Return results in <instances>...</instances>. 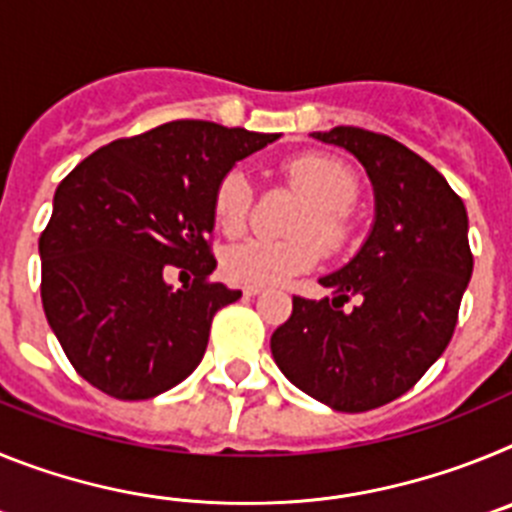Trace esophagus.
<instances>
[{"mask_svg":"<svg viewBox=\"0 0 512 512\" xmlns=\"http://www.w3.org/2000/svg\"><path fill=\"white\" fill-rule=\"evenodd\" d=\"M261 292H264V287H243V295L246 297H256L261 295Z\"/></svg>","mask_w":512,"mask_h":512,"instance_id":"obj_1","label":"esophagus"}]
</instances>
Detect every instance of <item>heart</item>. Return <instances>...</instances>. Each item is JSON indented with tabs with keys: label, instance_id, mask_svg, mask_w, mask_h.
<instances>
[{
	"label": "heart",
	"instance_id": "b5f03b06",
	"mask_svg": "<svg viewBox=\"0 0 512 512\" xmlns=\"http://www.w3.org/2000/svg\"><path fill=\"white\" fill-rule=\"evenodd\" d=\"M282 176L289 187L307 200L292 228L297 238H248L225 248L223 271L233 282L248 287L279 284L318 264L320 246L328 253H341L359 238L354 202L361 184L359 176L341 158L328 153H300L282 166ZM212 212L217 228L228 238L246 233L253 212V187L246 171L230 169L220 179L212 197Z\"/></svg>",
	"mask_w": 512,
	"mask_h": 512
}]
</instances>
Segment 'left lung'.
<instances>
[{"label":"left lung","instance_id":"left-lung-1","mask_svg":"<svg viewBox=\"0 0 512 512\" xmlns=\"http://www.w3.org/2000/svg\"><path fill=\"white\" fill-rule=\"evenodd\" d=\"M354 153L374 184V228L341 271L333 300L292 297L271 336L289 382L341 413H366L413 387L454 336L472 277L467 207L425 158L372 130L312 133ZM351 299L355 307L342 305Z\"/></svg>","mask_w":512,"mask_h":512}]
</instances>
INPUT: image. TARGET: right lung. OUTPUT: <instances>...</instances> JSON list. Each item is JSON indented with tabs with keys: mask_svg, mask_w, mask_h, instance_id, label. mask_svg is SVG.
I'll return each mask as SVG.
<instances>
[{
	"mask_svg": "<svg viewBox=\"0 0 512 512\" xmlns=\"http://www.w3.org/2000/svg\"><path fill=\"white\" fill-rule=\"evenodd\" d=\"M277 138L164 122L112 140L58 184L38 241L40 300L79 377L115 400H148L197 369L215 312L241 297L210 282L212 197L235 161ZM169 265L193 284L171 290Z\"/></svg>",
	"mask_w": 512,
	"mask_h": 512,
	"instance_id": "right-lung-1",
	"label": "right lung"
}]
</instances>
